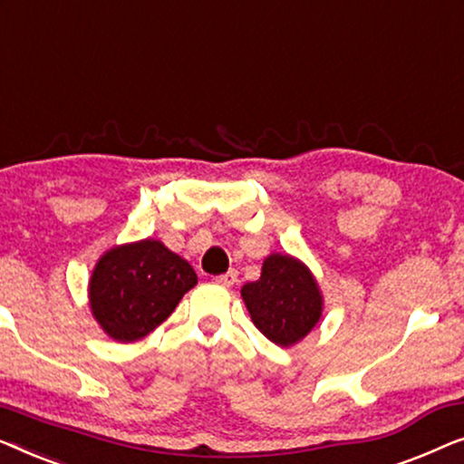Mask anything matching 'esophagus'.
Listing matches in <instances>:
<instances>
[{"label": "esophagus", "mask_w": 464, "mask_h": 464, "mask_svg": "<svg viewBox=\"0 0 464 464\" xmlns=\"http://www.w3.org/2000/svg\"><path fill=\"white\" fill-rule=\"evenodd\" d=\"M214 282H217L218 285H225V288H231V285L237 284V271L235 269L227 271V273H223V276H218L217 279H214Z\"/></svg>", "instance_id": "obj_1"}]
</instances>
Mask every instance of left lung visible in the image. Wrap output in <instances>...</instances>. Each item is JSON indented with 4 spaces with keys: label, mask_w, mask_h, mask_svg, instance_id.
Instances as JSON below:
<instances>
[{
    "label": "left lung",
    "mask_w": 464,
    "mask_h": 464,
    "mask_svg": "<svg viewBox=\"0 0 464 464\" xmlns=\"http://www.w3.org/2000/svg\"><path fill=\"white\" fill-rule=\"evenodd\" d=\"M241 298L254 325L279 347L303 341L324 309V296L309 266L290 254L266 256L260 279L246 284Z\"/></svg>",
    "instance_id": "obj_1"
}]
</instances>
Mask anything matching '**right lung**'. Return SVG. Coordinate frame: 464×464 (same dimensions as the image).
Masks as SVG:
<instances>
[{
	"instance_id": "1",
	"label": "right lung",
	"mask_w": 464,
	"mask_h": 464,
	"mask_svg": "<svg viewBox=\"0 0 464 464\" xmlns=\"http://www.w3.org/2000/svg\"><path fill=\"white\" fill-rule=\"evenodd\" d=\"M198 284L193 266L160 239L111 247L90 277V309L117 343L145 338Z\"/></svg>"
}]
</instances>
